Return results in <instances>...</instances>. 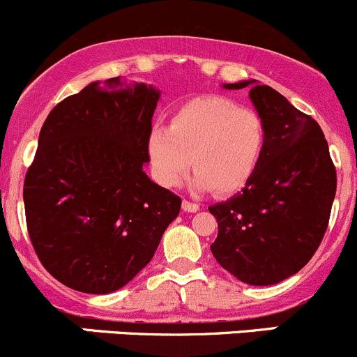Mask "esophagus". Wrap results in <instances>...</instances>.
<instances>
[{
    "instance_id": "34e87169",
    "label": "esophagus",
    "mask_w": 357,
    "mask_h": 357,
    "mask_svg": "<svg viewBox=\"0 0 357 357\" xmlns=\"http://www.w3.org/2000/svg\"><path fill=\"white\" fill-rule=\"evenodd\" d=\"M183 210H185V212H198V210H200V205L198 204H193V202H188V200H183Z\"/></svg>"
}]
</instances>
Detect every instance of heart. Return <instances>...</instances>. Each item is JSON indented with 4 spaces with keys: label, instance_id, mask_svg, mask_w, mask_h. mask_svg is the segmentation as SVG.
<instances>
[{
    "label": "heart",
    "instance_id": "b5f03b06",
    "mask_svg": "<svg viewBox=\"0 0 357 357\" xmlns=\"http://www.w3.org/2000/svg\"><path fill=\"white\" fill-rule=\"evenodd\" d=\"M264 147L261 116L220 96L188 100L172 112L169 126H153L147 138L150 166L160 185L178 186L191 164V186L219 197L245 188Z\"/></svg>",
    "mask_w": 357,
    "mask_h": 357
}]
</instances>
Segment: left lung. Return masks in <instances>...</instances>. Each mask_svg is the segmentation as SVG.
Returning a JSON list of instances; mask_svg holds the SVG:
<instances>
[{
	"label": "left lung",
	"instance_id": "obj_1",
	"mask_svg": "<svg viewBox=\"0 0 357 357\" xmlns=\"http://www.w3.org/2000/svg\"><path fill=\"white\" fill-rule=\"evenodd\" d=\"M222 87H251L265 147L245 188L208 207L219 224L210 250L241 282L272 286L298 273L320 246L335 198V166L320 125L282 93L257 80Z\"/></svg>",
	"mask_w": 357,
	"mask_h": 357
}]
</instances>
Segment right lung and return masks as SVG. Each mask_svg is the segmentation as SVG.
Returning a JSON list of instances; mask_svg holds the SVG:
<instances>
[{"label": "right lung", "instance_id": "obj_1", "mask_svg": "<svg viewBox=\"0 0 357 357\" xmlns=\"http://www.w3.org/2000/svg\"><path fill=\"white\" fill-rule=\"evenodd\" d=\"M160 92L121 77L92 82L50 112L24 185L44 268L75 291L107 294L152 260L181 198L145 174Z\"/></svg>", "mask_w": 357, "mask_h": 357}]
</instances>
